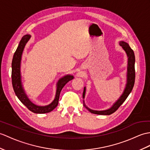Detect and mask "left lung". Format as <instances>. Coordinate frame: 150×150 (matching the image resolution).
<instances>
[{
    "label": "left lung",
    "instance_id": "left-lung-1",
    "mask_svg": "<svg viewBox=\"0 0 150 150\" xmlns=\"http://www.w3.org/2000/svg\"><path fill=\"white\" fill-rule=\"evenodd\" d=\"M120 46L122 47L123 49L126 52L127 57H128V61H127V83L125 88L124 89V91L122 93V95L120 96V97L118 98L116 102H115L113 105L111 106L109 109L103 110H95L89 109V108L86 105L84 100H83V106H84L87 109H88L90 112L95 114H100V115H110L111 114L114 113L115 111L117 110L121 104H122L125 100L127 98L128 95H130L131 93L133 87L134 86L135 83V55L133 50L130 47L129 45L127 42L123 41H120L119 43ZM86 88L84 87L83 88V98H85L86 96Z\"/></svg>",
    "mask_w": 150,
    "mask_h": 150
}]
</instances>
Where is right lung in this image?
<instances>
[{
  "label": "right lung",
  "mask_w": 150,
  "mask_h": 150,
  "mask_svg": "<svg viewBox=\"0 0 150 150\" xmlns=\"http://www.w3.org/2000/svg\"><path fill=\"white\" fill-rule=\"evenodd\" d=\"M30 37L31 36L29 34H26L23 36L20 41L15 54H14L11 64L13 88L16 96L20 100V102L28 108V109L36 114L48 113L53 110L57 106L59 95H60L62 89L69 81L74 79V76L71 75H66L59 79L56 85V92H55V98L48 105L44 106L37 105L31 102L23 89L22 82V75H21V62H22V54L24 48L30 40Z\"/></svg>",
  "instance_id": "1"
}]
</instances>
